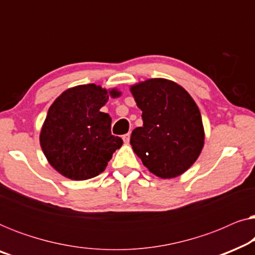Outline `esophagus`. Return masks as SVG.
<instances>
[{
	"mask_svg": "<svg viewBox=\"0 0 255 255\" xmlns=\"http://www.w3.org/2000/svg\"><path fill=\"white\" fill-rule=\"evenodd\" d=\"M123 140L125 144H128V141H130V133H127L123 135Z\"/></svg>",
	"mask_w": 255,
	"mask_h": 255,
	"instance_id": "obj_1",
	"label": "esophagus"
}]
</instances>
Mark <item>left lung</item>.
<instances>
[{
    "label": "left lung",
    "mask_w": 255,
    "mask_h": 255,
    "mask_svg": "<svg viewBox=\"0 0 255 255\" xmlns=\"http://www.w3.org/2000/svg\"><path fill=\"white\" fill-rule=\"evenodd\" d=\"M130 92L144 122L132 131L133 152L158 177L182 175L204 146V128L196 102L183 87L162 78L134 83Z\"/></svg>",
    "instance_id": "8db88e82"
}]
</instances>
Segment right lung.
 <instances>
[{
  "label": "right lung",
  "mask_w": 255,
  "mask_h": 255,
  "mask_svg": "<svg viewBox=\"0 0 255 255\" xmlns=\"http://www.w3.org/2000/svg\"><path fill=\"white\" fill-rule=\"evenodd\" d=\"M121 95L117 88L89 83L68 88L51 104L39 141L48 163L62 176L82 181L104 172L123 140L111 134V118L100 109L109 97Z\"/></svg>",
  "instance_id": "add662e5"
}]
</instances>
